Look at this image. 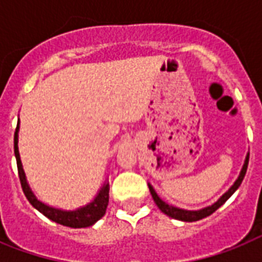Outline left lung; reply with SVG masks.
<instances>
[{"label": "left lung", "mask_w": 262, "mask_h": 262, "mask_svg": "<svg viewBox=\"0 0 262 262\" xmlns=\"http://www.w3.org/2000/svg\"><path fill=\"white\" fill-rule=\"evenodd\" d=\"M248 164H249V154L248 156H246V159H245L244 167H242V170H241L239 177H238V179L234 182V185H232V186L230 187V189H228V190L226 191V193H224V194L222 195V197H220L215 204H212V205H209V207L203 208V209H199V211H187V209H181V208L168 205L167 203H164L163 200L156 194L155 189H154L149 183H148V186H149V191H151L152 199H154L156 205L159 207V209L163 212V213H166V215L172 217V219L182 220V222H197V220H201L204 219V217H207V216L212 215L216 209H219V208L222 207V205H223V204L226 203V201H227L232 194H234V191L241 186V183H242V181H244L246 170H248Z\"/></svg>", "instance_id": "obj_1"}]
</instances>
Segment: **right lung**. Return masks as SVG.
Returning a JSON list of instances; mask_svg holds the SVG:
<instances>
[{
    "label": "right lung",
    "mask_w": 262,
    "mask_h": 262,
    "mask_svg": "<svg viewBox=\"0 0 262 262\" xmlns=\"http://www.w3.org/2000/svg\"><path fill=\"white\" fill-rule=\"evenodd\" d=\"M18 122L16 132H14V156H16V162H17V170H18V178H20V183H21L23 191L26 194L27 200L30 201L31 205L36 208L40 213L49 217L50 220L55 222V223L62 224L67 227L72 228H84L90 227L92 224H95L104 213H106L107 205H108V190H110V185L106 182L103 185V187L99 190L92 201L87 204L85 207L77 208L76 211H62V209H57V208L49 207L42 201H39L35 194L31 190L30 185L27 182L26 174L23 170L21 160H20V154H18Z\"/></svg>",
    "instance_id": "add662e5"
}]
</instances>
